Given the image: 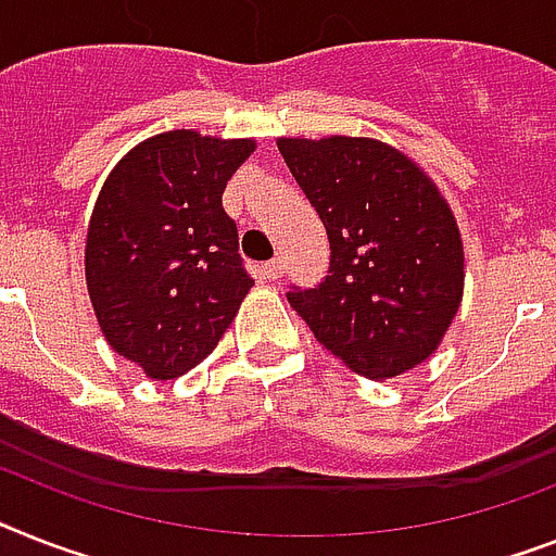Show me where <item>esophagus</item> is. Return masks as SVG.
I'll list each match as a JSON object with an SVG mask.
<instances>
[{
    "label": "esophagus",
    "instance_id": "1",
    "mask_svg": "<svg viewBox=\"0 0 556 556\" xmlns=\"http://www.w3.org/2000/svg\"><path fill=\"white\" fill-rule=\"evenodd\" d=\"M261 273L267 275L269 281H278V278H281V275H283V261H281V258L267 261V264H264V269H261Z\"/></svg>",
    "mask_w": 556,
    "mask_h": 556
}]
</instances>
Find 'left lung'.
Wrapping results in <instances>:
<instances>
[{
    "label": "left lung",
    "instance_id": "obj_1",
    "mask_svg": "<svg viewBox=\"0 0 556 556\" xmlns=\"http://www.w3.org/2000/svg\"><path fill=\"white\" fill-rule=\"evenodd\" d=\"M329 236V275L287 292L343 366L369 380L415 369L460 309L466 255L452 206L409 155L366 136L278 139Z\"/></svg>",
    "mask_w": 556,
    "mask_h": 556
}]
</instances>
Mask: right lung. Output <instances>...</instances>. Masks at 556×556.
<instances>
[{"label": "right lung", "mask_w": 556, "mask_h": 556, "mask_svg": "<svg viewBox=\"0 0 556 556\" xmlns=\"http://www.w3.org/2000/svg\"><path fill=\"white\" fill-rule=\"evenodd\" d=\"M255 139L167 130L104 178L85 238V281L104 341L150 380L181 378L218 346L255 281L224 213Z\"/></svg>", "instance_id": "right-lung-1"}]
</instances>
